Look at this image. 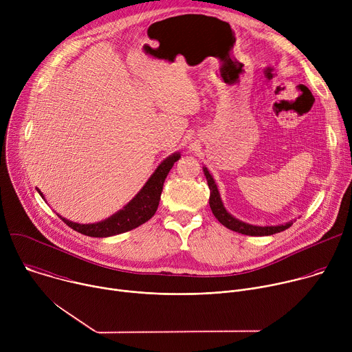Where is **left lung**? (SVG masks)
<instances>
[{
    "label": "left lung",
    "instance_id": "obj_1",
    "mask_svg": "<svg viewBox=\"0 0 352 352\" xmlns=\"http://www.w3.org/2000/svg\"><path fill=\"white\" fill-rule=\"evenodd\" d=\"M204 171H205V175H206V179H208V185H209V189H210V197H209V205H210V209L214 214V217L224 226L227 227L228 230H232L235 232H239V234H245V235H252V236H263V235H273L276 232H280V231H284L287 230L288 227H291L292 223H287L284 226H274V227H258V226H250V224H245L236 219H234L223 206V202L220 199V195H219V190H217V186L214 184V179L213 177L209 174L208 168L204 167Z\"/></svg>",
    "mask_w": 352,
    "mask_h": 352
}]
</instances>
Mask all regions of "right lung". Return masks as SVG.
<instances>
[{"instance_id": "1", "label": "right lung", "mask_w": 352, "mask_h": 352, "mask_svg": "<svg viewBox=\"0 0 352 352\" xmlns=\"http://www.w3.org/2000/svg\"><path fill=\"white\" fill-rule=\"evenodd\" d=\"M181 156L178 153H174L173 156L167 157L156 170V173L150 177V179L146 182V185L140 189V192L131 200V202L118 213L109 217L104 221H100L96 224H78L72 223L69 220H64V223L71 227L72 230L87 235V236H111L117 234H122L126 231H131L140 224L146 223L153 217V214L157 210L160 196L163 192L164 181L173 168L174 163Z\"/></svg>"}]
</instances>
